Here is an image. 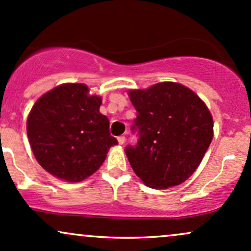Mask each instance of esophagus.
Segmentation results:
<instances>
[{"mask_svg": "<svg viewBox=\"0 0 251 251\" xmlns=\"http://www.w3.org/2000/svg\"><path fill=\"white\" fill-rule=\"evenodd\" d=\"M117 141H118V143H120V145H125L126 137L125 136H118L117 137Z\"/></svg>", "mask_w": 251, "mask_h": 251, "instance_id": "34e87169", "label": "esophagus"}]
</instances>
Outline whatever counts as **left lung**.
Returning a JSON list of instances; mask_svg holds the SVG:
<instances>
[{"instance_id":"obj_1","label":"left lung","mask_w":251,"mask_h":251,"mask_svg":"<svg viewBox=\"0 0 251 251\" xmlns=\"http://www.w3.org/2000/svg\"><path fill=\"white\" fill-rule=\"evenodd\" d=\"M128 95L137 111L131 130L139 131V140L125 151L135 174L151 188L182 184L212 141L207 106L192 90L173 81L130 90Z\"/></svg>"}]
</instances>
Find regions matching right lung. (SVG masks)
<instances>
[{"mask_svg": "<svg viewBox=\"0 0 251 251\" xmlns=\"http://www.w3.org/2000/svg\"><path fill=\"white\" fill-rule=\"evenodd\" d=\"M102 98L84 84H63L42 95L28 115L27 135L35 159L55 178L78 182L102 166L117 140L100 112Z\"/></svg>", "mask_w": 251, "mask_h": 251, "instance_id": "obj_1", "label": "right lung"}]
</instances>
